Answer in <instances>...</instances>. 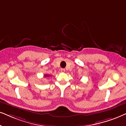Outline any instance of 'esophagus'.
I'll return each instance as SVG.
<instances>
[{
  "mask_svg": "<svg viewBox=\"0 0 126 126\" xmlns=\"http://www.w3.org/2000/svg\"><path fill=\"white\" fill-rule=\"evenodd\" d=\"M61 70V71H62V73L65 72V69H64V68H61V70Z\"/></svg>",
  "mask_w": 126,
  "mask_h": 126,
  "instance_id": "esophagus-1",
  "label": "esophagus"
}]
</instances>
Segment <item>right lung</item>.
Here are the masks:
<instances>
[{
    "mask_svg": "<svg viewBox=\"0 0 126 126\" xmlns=\"http://www.w3.org/2000/svg\"><path fill=\"white\" fill-rule=\"evenodd\" d=\"M49 75H47V74H45V75H44V77H49Z\"/></svg>",
    "mask_w": 126,
    "mask_h": 126,
    "instance_id": "1",
    "label": "right lung"
}]
</instances>
